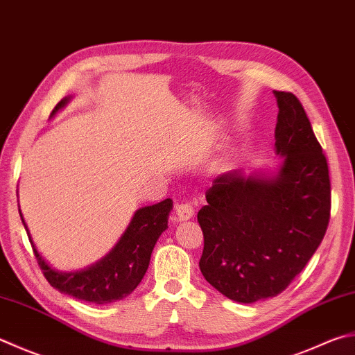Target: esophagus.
Masks as SVG:
<instances>
[{
    "label": "esophagus",
    "instance_id": "obj_1",
    "mask_svg": "<svg viewBox=\"0 0 355 355\" xmlns=\"http://www.w3.org/2000/svg\"><path fill=\"white\" fill-rule=\"evenodd\" d=\"M176 215L179 218V220H189L190 218H193L195 215V207L189 202H182L176 205Z\"/></svg>",
    "mask_w": 355,
    "mask_h": 355
}]
</instances>
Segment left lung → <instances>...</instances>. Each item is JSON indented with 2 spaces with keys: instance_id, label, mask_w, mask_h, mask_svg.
<instances>
[{
  "instance_id": "8db88e82",
  "label": "left lung",
  "mask_w": 355,
  "mask_h": 355,
  "mask_svg": "<svg viewBox=\"0 0 355 355\" xmlns=\"http://www.w3.org/2000/svg\"><path fill=\"white\" fill-rule=\"evenodd\" d=\"M278 103L275 176L243 170L219 175L198 213L204 233L199 269L238 303L277 297L318 249L331 216V180L322 145L292 92Z\"/></svg>"
}]
</instances>
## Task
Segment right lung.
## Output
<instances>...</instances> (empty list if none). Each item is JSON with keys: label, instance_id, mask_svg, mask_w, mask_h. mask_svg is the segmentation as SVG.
Here are the masks:
<instances>
[{"label": "right lung", "instance_id": "obj_1", "mask_svg": "<svg viewBox=\"0 0 355 355\" xmlns=\"http://www.w3.org/2000/svg\"><path fill=\"white\" fill-rule=\"evenodd\" d=\"M68 102L69 97L57 103L51 117ZM171 207L173 200L165 199L159 204L139 209L132 216L128 229L125 230L122 238L119 239V243L108 255L88 269L68 273L52 269L40 255L29 235L21 210H18L24 229L28 232L33 255H35L40 269L43 270V275L48 279V283L55 287L57 291L77 300L106 304L122 300L142 282L145 272L148 269L151 252L155 249L156 241L168 227V213Z\"/></svg>", "mask_w": 355, "mask_h": 355}]
</instances>
